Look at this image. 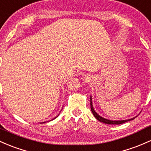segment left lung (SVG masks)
<instances>
[{"label":"left lung","instance_id":"obj_1","mask_svg":"<svg viewBox=\"0 0 151 151\" xmlns=\"http://www.w3.org/2000/svg\"><path fill=\"white\" fill-rule=\"evenodd\" d=\"M90 108H91V111L93 112V116L96 117V119L97 120H98L99 122H103V123L107 124H121L125 123L127 122L131 121V120H133L134 119V117L133 118L129 119H126V120H110V119H105L104 117L101 116L98 114L96 113V111L94 110L93 106V101H92V96H90Z\"/></svg>","mask_w":151,"mask_h":151}]
</instances>
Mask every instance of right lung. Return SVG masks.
<instances>
[{
	"instance_id": "right-lung-1",
	"label": "right lung",
	"mask_w": 151,
	"mask_h": 151,
	"mask_svg": "<svg viewBox=\"0 0 151 151\" xmlns=\"http://www.w3.org/2000/svg\"><path fill=\"white\" fill-rule=\"evenodd\" d=\"M58 116H57L56 117H58ZM56 117H55V118L54 119H55V118H56ZM52 120H53V119H52ZM42 123H45V122H42Z\"/></svg>"
}]
</instances>
